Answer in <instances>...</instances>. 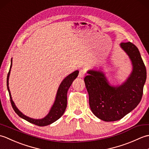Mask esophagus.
<instances>
[{
	"label": "esophagus",
	"mask_w": 149,
	"mask_h": 149,
	"mask_svg": "<svg viewBox=\"0 0 149 149\" xmlns=\"http://www.w3.org/2000/svg\"><path fill=\"white\" fill-rule=\"evenodd\" d=\"M85 75H86V72L84 71V70H80L78 77L80 78H83L84 77Z\"/></svg>",
	"instance_id": "obj_1"
}]
</instances>
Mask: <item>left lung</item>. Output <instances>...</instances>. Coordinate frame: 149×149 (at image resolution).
Wrapping results in <instances>:
<instances>
[{"instance_id": "8db88e82", "label": "left lung", "mask_w": 149, "mask_h": 149, "mask_svg": "<svg viewBox=\"0 0 149 149\" xmlns=\"http://www.w3.org/2000/svg\"><path fill=\"white\" fill-rule=\"evenodd\" d=\"M121 48L129 56L132 65L131 75L118 86H111L100 70H88L84 83L89 95L91 111L105 122L122 119L140 102L147 71L138 49L131 42L121 43Z\"/></svg>"}]
</instances>
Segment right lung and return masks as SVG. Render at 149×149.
<instances>
[{
  "label": "right lung",
  "mask_w": 149,
  "mask_h": 149,
  "mask_svg": "<svg viewBox=\"0 0 149 149\" xmlns=\"http://www.w3.org/2000/svg\"><path fill=\"white\" fill-rule=\"evenodd\" d=\"M11 66L12 59L11 61L10 68H9V71L8 72L7 77V87L9 94V98H10L11 106L15 113H17L19 116L21 117L22 118L26 120L27 122L38 126H46L50 125L53 122H56V120H58L59 118H61V116L63 115V113H65V109L66 108V106H67L68 90L72 85V82L78 76L79 71L76 70L68 75L67 77H65L64 79H63V81L61 82V83L60 84L58 90V92H57L56 94L54 103L49 113H48V115L45 117H44L42 119H33L30 118V117H28L26 115H24L23 113L20 112L17 107H16L14 102L12 100L10 90H9V74H10Z\"/></svg>",
  "instance_id": "right-lung-1"
}]
</instances>
